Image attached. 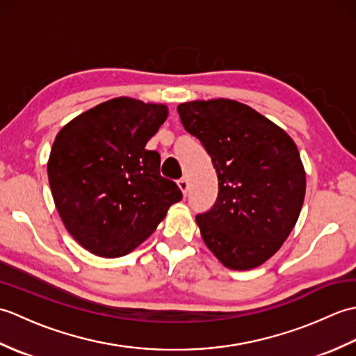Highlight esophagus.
<instances>
[{
    "label": "esophagus",
    "instance_id": "esophagus-1",
    "mask_svg": "<svg viewBox=\"0 0 356 356\" xmlns=\"http://www.w3.org/2000/svg\"><path fill=\"white\" fill-rule=\"evenodd\" d=\"M177 185H179V188H180V191L184 193V195H186L188 188H190V182H188V179H186V177H182L180 180H177Z\"/></svg>",
    "mask_w": 356,
    "mask_h": 356
}]
</instances>
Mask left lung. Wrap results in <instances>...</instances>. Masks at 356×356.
<instances>
[{
  "label": "left lung",
  "mask_w": 356,
  "mask_h": 356,
  "mask_svg": "<svg viewBox=\"0 0 356 356\" xmlns=\"http://www.w3.org/2000/svg\"><path fill=\"white\" fill-rule=\"evenodd\" d=\"M185 130L217 172L214 205L195 216L202 238L229 269L274 255L298 220L306 174L293 140L251 107L229 99L180 104Z\"/></svg>",
  "instance_id": "obj_1"
}]
</instances>
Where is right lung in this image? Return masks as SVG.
I'll return each instance as SVG.
<instances>
[{
  "mask_svg": "<svg viewBox=\"0 0 356 356\" xmlns=\"http://www.w3.org/2000/svg\"><path fill=\"white\" fill-rule=\"evenodd\" d=\"M166 116L165 105L116 97L58 133L47 165L53 200L90 252H131L182 200L179 186L161 176V156L145 148Z\"/></svg>",
  "mask_w": 356,
  "mask_h": 356,
  "instance_id": "right-lung-1",
  "label": "right lung"
}]
</instances>
